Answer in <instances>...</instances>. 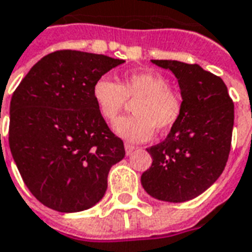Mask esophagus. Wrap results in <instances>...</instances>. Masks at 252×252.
Returning <instances> with one entry per match:
<instances>
[{"instance_id": "obj_1", "label": "esophagus", "mask_w": 252, "mask_h": 252, "mask_svg": "<svg viewBox=\"0 0 252 252\" xmlns=\"http://www.w3.org/2000/svg\"><path fill=\"white\" fill-rule=\"evenodd\" d=\"M125 150H126V154L130 155L134 150H135V146L130 145V143H125Z\"/></svg>"}]
</instances>
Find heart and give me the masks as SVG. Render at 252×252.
I'll return each mask as SVG.
<instances>
[{"label": "heart", "instance_id": "b5f03b06", "mask_svg": "<svg viewBox=\"0 0 252 252\" xmlns=\"http://www.w3.org/2000/svg\"><path fill=\"white\" fill-rule=\"evenodd\" d=\"M93 98L107 122H114L119 114L134 102L133 115L121 118L114 131L128 142H143L154 130L166 131L177 124L183 110L181 94L169 88V81L154 71H131L119 83L109 78L97 79Z\"/></svg>", "mask_w": 252, "mask_h": 252}]
</instances>
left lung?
Segmentation results:
<instances>
[{
    "mask_svg": "<svg viewBox=\"0 0 252 252\" xmlns=\"http://www.w3.org/2000/svg\"><path fill=\"white\" fill-rule=\"evenodd\" d=\"M151 62L177 77L183 110L167 138L147 149L153 163L141 182L155 199L186 202L207 190L224 170L231 149L234 102L223 79L196 63Z\"/></svg>",
    "mask_w": 252,
    "mask_h": 252,
    "instance_id": "obj_1",
    "label": "left lung"
}]
</instances>
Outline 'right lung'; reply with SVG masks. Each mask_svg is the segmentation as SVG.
<instances>
[{
  "instance_id": "add662e5",
  "label": "right lung",
  "mask_w": 252,
  "mask_h": 252,
  "mask_svg": "<svg viewBox=\"0 0 252 252\" xmlns=\"http://www.w3.org/2000/svg\"><path fill=\"white\" fill-rule=\"evenodd\" d=\"M103 54L57 50L39 60L10 101L9 146L26 187L60 213L90 209L105 195L124 141L93 98L97 79L124 63Z\"/></svg>"
}]
</instances>
